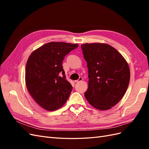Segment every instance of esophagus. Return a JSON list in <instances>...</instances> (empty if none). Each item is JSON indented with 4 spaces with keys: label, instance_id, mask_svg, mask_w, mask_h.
Segmentation results:
<instances>
[{
    "label": "esophagus",
    "instance_id": "34e87169",
    "mask_svg": "<svg viewBox=\"0 0 149 149\" xmlns=\"http://www.w3.org/2000/svg\"><path fill=\"white\" fill-rule=\"evenodd\" d=\"M83 81V78H82V77H79L78 80L74 81V82H75V83H79V82H80V81Z\"/></svg>",
    "mask_w": 149,
    "mask_h": 149
}]
</instances>
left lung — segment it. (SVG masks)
<instances>
[{"mask_svg": "<svg viewBox=\"0 0 149 149\" xmlns=\"http://www.w3.org/2000/svg\"><path fill=\"white\" fill-rule=\"evenodd\" d=\"M88 69V88L84 96L99 110H108L125 94L130 81V70L121 54L106 43L81 45Z\"/></svg>", "mask_w": 149, "mask_h": 149, "instance_id": "obj_1", "label": "left lung"}]
</instances>
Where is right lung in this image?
<instances>
[{
    "instance_id": "add662e5",
    "label": "right lung",
    "mask_w": 149,
    "mask_h": 149,
    "mask_svg": "<svg viewBox=\"0 0 149 149\" xmlns=\"http://www.w3.org/2000/svg\"><path fill=\"white\" fill-rule=\"evenodd\" d=\"M78 44L49 42L30 55L25 68V83L30 95L47 111L64 105L72 91L62 66L65 56Z\"/></svg>"
}]
</instances>
